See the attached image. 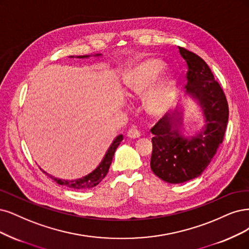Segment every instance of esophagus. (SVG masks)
Returning a JSON list of instances; mask_svg holds the SVG:
<instances>
[{"mask_svg": "<svg viewBox=\"0 0 249 249\" xmlns=\"http://www.w3.org/2000/svg\"><path fill=\"white\" fill-rule=\"evenodd\" d=\"M140 136L141 134L137 128H131V130H128L126 133V137L130 139H138L140 138Z\"/></svg>", "mask_w": 249, "mask_h": 249, "instance_id": "obj_1", "label": "esophagus"}]
</instances>
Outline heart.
I'll list each match as a JSON object with an SVG mask.
<instances>
[{
	"mask_svg": "<svg viewBox=\"0 0 249 249\" xmlns=\"http://www.w3.org/2000/svg\"><path fill=\"white\" fill-rule=\"evenodd\" d=\"M164 68V63L159 58H147L135 64L124 76L127 92L135 97L146 95L153 82ZM175 98V80L171 75L160 77L147 93L145 109L154 117H161L168 113Z\"/></svg>",
	"mask_w": 249,
	"mask_h": 249,
	"instance_id": "heart-1",
	"label": "heart"
}]
</instances>
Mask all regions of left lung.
Wrapping results in <instances>:
<instances>
[{
	"label": "left lung",
	"instance_id": "8db88e82",
	"mask_svg": "<svg viewBox=\"0 0 249 249\" xmlns=\"http://www.w3.org/2000/svg\"><path fill=\"white\" fill-rule=\"evenodd\" d=\"M179 53L187 64L186 93L194 99L205 118L202 131L193 136L181 133L182 112L164 116L152 128L150 168L168 183H183L200 176L208 167L224 140L229 106L224 90L208 65L183 47Z\"/></svg>",
	"mask_w": 249,
	"mask_h": 249
}]
</instances>
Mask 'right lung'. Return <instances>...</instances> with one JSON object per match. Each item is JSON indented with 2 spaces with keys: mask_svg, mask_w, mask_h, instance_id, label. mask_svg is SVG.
<instances>
[{
  "mask_svg": "<svg viewBox=\"0 0 249 249\" xmlns=\"http://www.w3.org/2000/svg\"><path fill=\"white\" fill-rule=\"evenodd\" d=\"M101 53L99 54H95V56H100ZM90 55H81V56H76V57H79V58H85V57H89ZM70 57H74V56H70ZM124 137L123 135H119L117 136L116 138L113 140L112 144L110 145V147L108 148L104 159L102 160V161L100 162V165L92 171L91 173L88 174L87 176H84L82 178L79 179H75V180H65V179H59V178H55L53 176L49 175L48 173L44 172L46 175H48L51 179H53L54 181L57 184H61V185H66V186H69L71 188H75V190H82V188H91L93 186L98 185L104 177L107 175L108 171H109V167L111 165V162H112V159L114 157V152L116 150V148L118 147V145L121 144V142L123 141Z\"/></svg>",
  "mask_w": 249,
  "mask_h": 249,
  "instance_id": "right-lung-1",
  "label": "right lung"
}]
</instances>
